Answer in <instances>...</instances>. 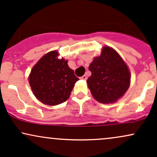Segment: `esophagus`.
<instances>
[{"label": "esophagus", "instance_id": "esophagus-1", "mask_svg": "<svg viewBox=\"0 0 157 157\" xmlns=\"http://www.w3.org/2000/svg\"><path fill=\"white\" fill-rule=\"evenodd\" d=\"M80 79H81V80H87V77H86V75H83V76H82L80 77Z\"/></svg>", "mask_w": 157, "mask_h": 157}]
</instances>
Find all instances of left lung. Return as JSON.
<instances>
[{"label": "left lung", "mask_w": 157, "mask_h": 157, "mask_svg": "<svg viewBox=\"0 0 157 157\" xmlns=\"http://www.w3.org/2000/svg\"><path fill=\"white\" fill-rule=\"evenodd\" d=\"M91 75L87 80L93 97L102 103L116 102L127 91L131 75L120 55L105 46L100 57L94 59L89 67Z\"/></svg>", "instance_id": "1"}]
</instances>
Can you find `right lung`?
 I'll return each instance as SVG.
<instances>
[{
    "instance_id": "add662e5",
    "label": "right lung",
    "mask_w": 157,
    "mask_h": 157,
    "mask_svg": "<svg viewBox=\"0 0 157 157\" xmlns=\"http://www.w3.org/2000/svg\"><path fill=\"white\" fill-rule=\"evenodd\" d=\"M57 56L56 51L45 55L34 66L29 77L34 95L48 105L66 101L79 80L68 67L67 60H60Z\"/></svg>"
}]
</instances>
